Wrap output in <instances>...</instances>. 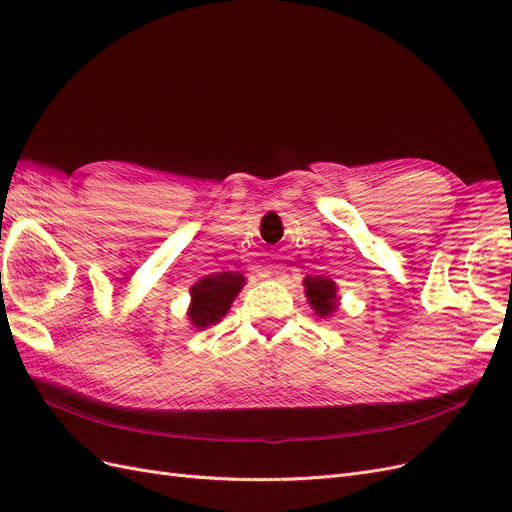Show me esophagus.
<instances>
[{"mask_svg": "<svg viewBox=\"0 0 512 512\" xmlns=\"http://www.w3.org/2000/svg\"><path fill=\"white\" fill-rule=\"evenodd\" d=\"M265 275H267V277H273V275H277V271H273V269H267V271H265Z\"/></svg>", "mask_w": 512, "mask_h": 512, "instance_id": "obj_1", "label": "esophagus"}]
</instances>
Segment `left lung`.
<instances>
[{
  "label": "left lung",
  "mask_w": 512,
  "mask_h": 512,
  "mask_svg": "<svg viewBox=\"0 0 512 512\" xmlns=\"http://www.w3.org/2000/svg\"><path fill=\"white\" fill-rule=\"evenodd\" d=\"M307 303L312 305L316 316L331 318L339 309L337 284L327 275H307L303 280Z\"/></svg>",
  "instance_id": "left-lung-1"
}]
</instances>
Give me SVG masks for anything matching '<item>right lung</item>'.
Listing matches in <instances>:
<instances>
[{
  "label": "right lung",
  "instance_id": "1",
  "mask_svg": "<svg viewBox=\"0 0 512 512\" xmlns=\"http://www.w3.org/2000/svg\"><path fill=\"white\" fill-rule=\"evenodd\" d=\"M245 286V277L235 271L211 273L198 280L190 288V307L188 318L196 329H207L211 324L220 322L237 299V294Z\"/></svg>",
  "mask_w": 512,
  "mask_h": 512
}]
</instances>
